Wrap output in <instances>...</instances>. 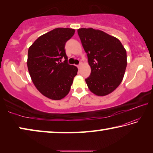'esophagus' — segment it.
I'll return each mask as SVG.
<instances>
[{
  "label": "esophagus",
  "instance_id": "34e87169",
  "mask_svg": "<svg viewBox=\"0 0 153 153\" xmlns=\"http://www.w3.org/2000/svg\"><path fill=\"white\" fill-rule=\"evenodd\" d=\"M82 65V63H80L79 65H77V67H81Z\"/></svg>",
  "mask_w": 153,
  "mask_h": 153
}]
</instances>
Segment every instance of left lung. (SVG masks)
<instances>
[{
  "instance_id": "1",
  "label": "left lung",
  "mask_w": 153,
  "mask_h": 153,
  "mask_svg": "<svg viewBox=\"0 0 153 153\" xmlns=\"http://www.w3.org/2000/svg\"><path fill=\"white\" fill-rule=\"evenodd\" d=\"M77 33L91 67L86 79L89 90L97 96L113 92L123 80L127 67L125 48L117 38L99 30L80 28Z\"/></svg>"
}]
</instances>
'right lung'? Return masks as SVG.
<instances>
[{"instance_id": "add662e5", "label": "right lung", "mask_w": 153, "mask_h": 153, "mask_svg": "<svg viewBox=\"0 0 153 153\" xmlns=\"http://www.w3.org/2000/svg\"><path fill=\"white\" fill-rule=\"evenodd\" d=\"M74 33L71 28H55L40 36L28 49L27 65L31 79L38 91L50 99L66 97L78 71L67 63L65 51L66 42Z\"/></svg>"}]
</instances>
